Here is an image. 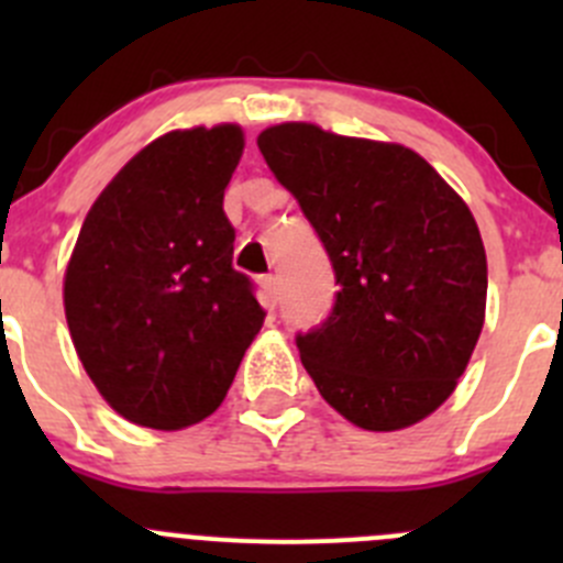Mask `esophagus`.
Here are the masks:
<instances>
[{"instance_id":"esophagus-1","label":"esophagus","mask_w":563,"mask_h":563,"mask_svg":"<svg viewBox=\"0 0 563 563\" xmlns=\"http://www.w3.org/2000/svg\"><path fill=\"white\" fill-rule=\"evenodd\" d=\"M258 286H261V294H264V302L269 305V308H275L277 299H280V288H277V277H275V275H261V277H258Z\"/></svg>"}]
</instances>
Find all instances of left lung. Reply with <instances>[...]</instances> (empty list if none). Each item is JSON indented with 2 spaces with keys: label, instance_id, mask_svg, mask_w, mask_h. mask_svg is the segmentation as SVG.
<instances>
[{
  "label": "left lung",
  "instance_id": "8db88e82",
  "mask_svg": "<svg viewBox=\"0 0 563 563\" xmlns=\"http://www.w3.org/2000/svg\"><path fill=\"white\" fill-rule=\"evenodd\" d=\"M334 269L332 313L297 334L323 400L389 433L457 387L485 323L487 258L463 198L400 144L283 122L258 135Z\"/></svg>",
  "mask_w": 563,
  "mask_h": 563
}]
</instances>
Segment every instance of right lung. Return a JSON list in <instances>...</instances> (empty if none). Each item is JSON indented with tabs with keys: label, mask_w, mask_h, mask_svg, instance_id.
<instances>
[{
	"label": "right lung",
	"mask_w": 563,
	"mask_h": 563,
	"mask_svg": "<svg viewBox=\"0 0 563 563\" xmlns=\"http://www.w3.org/2000/svg\"><path fill=\"white\" fill-rule=\"evenodd\" d=\"M236 124L172 130L98 196L65 272V316L84 371L141 428L181 430L223 402L264 308L231 266L223 192Z\"/></svg>",
	"instance_id": "right-lung-1"
}]
</instances>
